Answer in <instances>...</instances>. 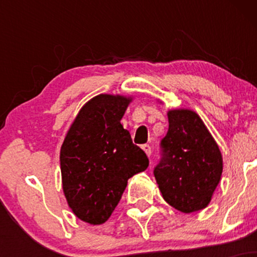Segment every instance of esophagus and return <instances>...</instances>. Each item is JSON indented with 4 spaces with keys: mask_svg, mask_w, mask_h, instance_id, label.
Wrapping results in <instances>:
<instances>
[{
    "mask_svg": "<svg viewBox=\"0 0 257 257\" xmlns=\"http://www.w3.org/2000/svg\"><path fill=\"white\" fill-rule=\"evenodd\" d=\"M143 150L144 151H145V153L147 156H151V153H152V150H151V146L150 145H147V144H145V145H143Z\"/></svg>",
    "mask_w": 257,
    "mask_h": 257,
    "instance_id": "esophagus-1",
    "label": "esophagus"
}]
</instances>
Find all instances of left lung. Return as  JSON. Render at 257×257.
Wrapping results in <instances>:
<instances>
[{
    "label": "left lung",
    "instance_id": "obj_1",
    "mask_svg": "<svg viewBox=\"0 0 257 257\" xmlns=\"http://www.w3.org/2000/svg\"><path fill=\"white\" fill-rule=\"evenodd\" d=\"M168 120L162 158L153 174L168 204L181 213H194L210 203L222 174V156L196 112L170 110Z\"/></svg>",
    "mask_w": 257,
    "mask_h": 257
}]
</instances>
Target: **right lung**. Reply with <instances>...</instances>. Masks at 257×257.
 Returning <instances> with one entry per match:
<instances>
[{
    "label": "right lung",
    "instance_id": "1",
    "mask_svg": "<svg viewBox=\"0 0 257 257\" xmlns=\"http://www.w3.org/2000/svg\"><path fill=\"white\" fill-rule=\"evenodd\" d=\"M132 98L100 94L78 112L60 150L63 190L73 214L90 225L111 216L128 180L149 158L120 124Z\"/></svg>",
    "mask_w": 257,
    "mask_h": 257
}]
</instances>
